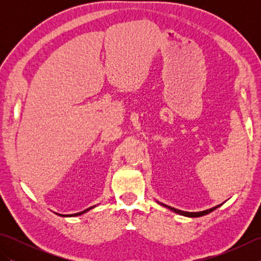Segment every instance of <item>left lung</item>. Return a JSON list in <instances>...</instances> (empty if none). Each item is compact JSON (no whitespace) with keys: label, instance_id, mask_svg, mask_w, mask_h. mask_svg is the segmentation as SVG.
I'll list each match as a JSON object with an SVG mask.
<instances>
[{"label":"left lung","instance_id":"8db88e82","mask_svg":"<svg viewBox=\"0 0 261 261\" xmlns=\"http://www.w3.org/2000/svg\"><path fill=\"white\" fill-rule=\"evenodd\" d=\"M157 202H158V201H157ZM158 203H159L160 205H163V206L169 208L170 211H173V212H175V213H177V214H179V215L187 216V218H199V216L206 215V214H208V213H211V212H213L214 210L220 207L221 205L223 204V203H222V204H220V205H216V206H214V207H212V208H208V210H205V211H201V212H185V211H180V210H177V208H174V207H171V206H168V205H166V204H164V203H160V202H158Z\"/></svg>","mask_w":261,"mask_h":261}]
</instances>
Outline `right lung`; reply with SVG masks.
Segmentation results:
<instances>
[{
	"label": "right lung",
	"mask_w": 261,
	"mask_h": 261,
	"mask_svg": "<svg viewBox=\"0 0 261 261\" xmlns=\"http://www.w3.org/2000/svg\"><path fill=\"white\" fill-rule=\"evenodd\" d=\"M95 206H96V205H94V206H92V207H88V208H86V210H84V211H82V212L75 213V214H58V213H56V214H58L59 216H64V218H70V216H79V215H82V214L86 213L87 211H90V210H92L93 207H95Z\"/></svg>",
	"instance_id": "add662e5"
}]
</instances>
